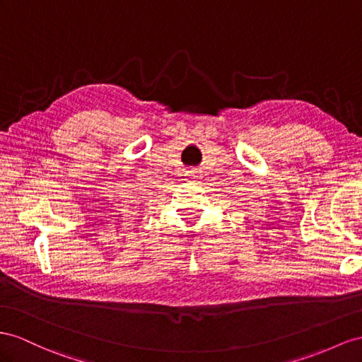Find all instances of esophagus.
Listing matches in <instances>:
<instances>
[{"instance_id":"34e87169","label":"esophagus","mask_w":362,"mask_h":362,"mask_svg":"<svg viewBox=\"0 0 362 362\" xmlns=\"http://www.w3.org/2000/svg\"><path fill=\"white\" fill-rule=\"evenodd\" d=\"M187 175H189V179L192 182H199L200 180V171L197 168H189L187 171Z\"/></svg>"}]
</instances>
